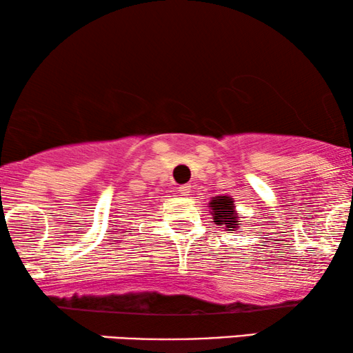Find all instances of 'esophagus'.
Listing matches in <instances>:
<instances>
[{
  "label": "esophagus",
  "mask_w": 353,
  "mask_h": 353,
  "mask_svg": "<svg viewBox=\"0 0 353 353\" xmlns=\"http://www.w3.org/2000/svg\"><path fill=\"white\" fill-rule=\"evenodd\" d=\"M177 192L181 193V195H190V193H192V185H190V183H185V185L179 187Z\"/></svg>",
  "instance_id": "obj_1"
}]
</instances>
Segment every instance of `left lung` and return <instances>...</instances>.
I'll use <instances>...</instances> for the list:
<instances>
[{
    "label": "left lung",
    "instance_id": "obj_1",
    "mask_svg": "<svg viewBox=\"0 0 353 353\" xmlns=\"http://www.w3.org/2000/svg\"><path fill=\"white\" fill-rule=\"evenodd\" d=\"M210 205L217 225H224L228 230H233V228L238 227V217L235 216V211H233L235 206H233L230 196H216L212 198Z\"/></svg>",
    "mask_w": 353,
    "mask_h": 353
}]
</instances>
